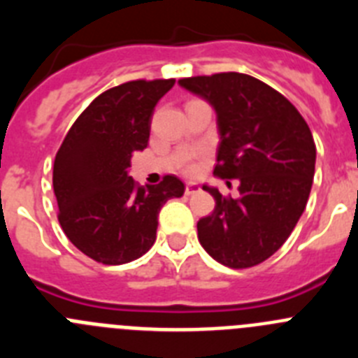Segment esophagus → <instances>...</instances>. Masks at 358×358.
Here are the masks:
<instances>
[{"instance_id":"obj_1","label":"esophagus","mask_w":358,"mask_h":358,"mask_svg":"<svg viewBox=\"0 0 358 358\" xmlns=\"http://www.w3.org/2000/svg\"><path fill=\"white\" fill-rule=\"evenodd\" d=\"M199 189H201V188H199L195 182H188V185H186V188H185V194L186 195H194V194H197Z\"/></svg>"}]
</instances>
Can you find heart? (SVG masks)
Listing matches in <instances>:
<instances>
[{
  "label": "heart",
  "instance_id": "b5f03b06",
  "mask_svg": "<svg viewBox=\"0 0 358 358\" xmlns=\"http://www.w3.org/2000/svg\"><path fill=\"white\" fill-rule=\"evenodd\" d=\"M186 170H188V172H194V166H192V164H188V166H186Z\"/></svg>",
  "mask_w": 358,
  "mask_h": 358
}]
</instances>
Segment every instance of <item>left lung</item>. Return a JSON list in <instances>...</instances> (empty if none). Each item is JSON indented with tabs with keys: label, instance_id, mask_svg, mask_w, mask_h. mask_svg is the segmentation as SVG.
<instances>
[{
	"label": "left lung",
	"instance_id": "left-lung-1",
	"mask_svg": "<svg viewBox=\"0 0 358 358\" xmlns=\"http://www.w3.org/2000/svg\"><path fill=\"white\" fill-rule=\"evenodd\" d=\"M217 110L220 145L213 173L238 179L240 197H215L197 222L199 242L218 264L249 268L285 243L305 211L315 172V143L299 110L271 85L245 73L181 78Z\"/></svg>",
	"mask_w": 358,
	"mask_h": 358
}]
</instances>
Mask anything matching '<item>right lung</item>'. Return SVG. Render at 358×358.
Instances as JSON below:
<instances>
[{"label":"right lung","mask_w":358,"mask_h":358,"mask_svg":"<svg viewBox=\"0 0 358 358\" xmlns=\"http://www.w3.org/2000/svg\"><path fill=\"white\" fill-rule=\"evenodd\" d=\"M173 84L176 78H141L103 91L57 150V217L69 242L98 264L122 265L143 256L156 242L161 206L185 194L176 176L147 188L127 176L132 154L148 145L154 107Z\"/></svg>","instance_id":"obj_1"}]
</instances>
